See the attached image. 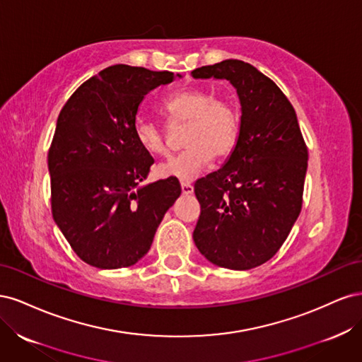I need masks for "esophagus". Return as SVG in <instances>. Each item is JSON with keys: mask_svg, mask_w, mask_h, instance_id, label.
<instances>
[{"mask_svg": "<svg viewBox=\"0 0 362 362\" xmlns=\"http://www.w3.org/2000/svg\"><path fill=\"white\" fill-rule=\"evenodd\" d=\"M181 192H182V194H192L193 185L190 182H181Z\"/></svg>", "mask_w": 362, "mask_h": 362, "instance_id": "1", "label": "esophagus"}]
</instances>
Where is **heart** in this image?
<instances>
[{
  "instance_id": "1",
  "label": "heart",
  "mask_w": 362,
  "mask_h": 362,
  "mask_svg": "<svg viewBox=\"0 0 362 362\" xmlns=\"http://www.w3.org/2000/svg\"><path fill=\"white\" fill-rule=\"evenodd\" d=\"M164 110L170 124H187L182 136V144L187 148L160 164V177L189 182L210 158H223L234 149L238 139L237 112L229 103L216 100L214 93L204 89L178 92L164 103ZM134 137L151 156H166L169 152L166 128L156 120L139 117Z\"/></svg>"
}]
</instances>
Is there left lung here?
Wrapping results in <instances>:
<instances>
[{"instance_id":"obj_1","label":"left lung","mask_w":362,"mask_h":362,"mask_svg":"<svg viewBox=\"0 0 362 362\" xmlns=\"http://www.w3.org/2000/svg\"><path fill=\"white\" fill-rule=\"evenodd\" d=\"M192 75L228 80L242 105L231 154L194 184L201 204L194 245L218 267L254 269L276 254L300 213L308 151L298 116L279 87L242 60H223Z\"/></svg>"}]
</instances>
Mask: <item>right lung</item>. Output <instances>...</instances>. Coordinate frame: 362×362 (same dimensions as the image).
Listing matches in <instances>:
<instances>
[{
  "label": "right lung",
  "mask_w": 362,
  "mask_h": 362,
  "mask_svg": "<svg viewBox=\"0 0 362 362\" xmlns=\"http://www.w3.org/2000/svg\"><path fill=\"white\" fill-rule=\"evenodd\" d=\"M177 76L115 64L83 83L62 108L48 152L52 217L87 264H136L180 198L175 178L144 184L154 158L134 137L141 101Z\"/></svg>",
  "instance_id": "add662e5"
}]
</instances>
